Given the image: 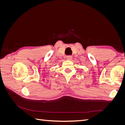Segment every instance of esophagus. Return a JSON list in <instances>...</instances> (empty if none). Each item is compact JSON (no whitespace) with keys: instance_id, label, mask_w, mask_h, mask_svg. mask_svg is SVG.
I'll list each match as a JSON object with an SVG mask.
<instances>
[{"instance_id":"esophagus-1","label":"esophagus","mask_w":125,"mask_h":125,"mask_svg":"<svg viewBox=\"0 0 125 125\" xmlns=\"http://www.w3.org/2000/svg\"><path fill=\"white\" fill-rule=\"evenodd\" d=\"M66 59L67 60H71L73 59V57H72L71 56H67L66 57Z\"/></svg>"}]
</instances>
